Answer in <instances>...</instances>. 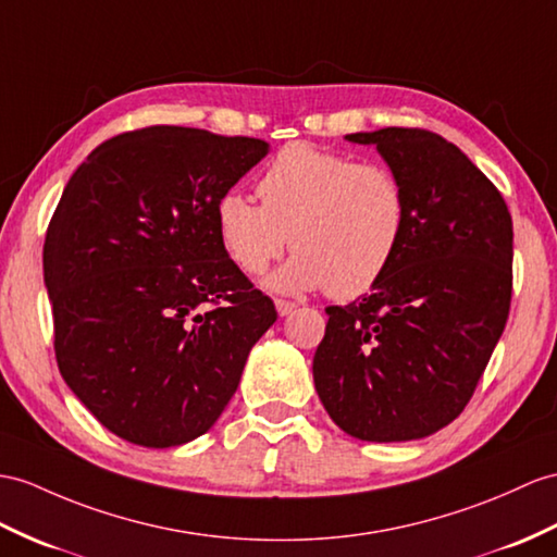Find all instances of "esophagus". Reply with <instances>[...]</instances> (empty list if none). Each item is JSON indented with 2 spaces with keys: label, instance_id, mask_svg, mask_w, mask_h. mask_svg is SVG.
<instances>
[{
  "label": "esophagus",
  "instance_id": "obj_1",
  "mask_svg": "<svg viewBox=\"0 0 557 557\" xmlns=\"http://www.w3.org/2000/svg\"><path fill=\"white\" fill-rule=\"evenodd\" d=\"M276 305V311H278V317H288V314H293L295 311V302H288V300H276L274 302Z\"/></svg>",
  "mask_w": 557,
  "mask_h": 557
}]
</instances>
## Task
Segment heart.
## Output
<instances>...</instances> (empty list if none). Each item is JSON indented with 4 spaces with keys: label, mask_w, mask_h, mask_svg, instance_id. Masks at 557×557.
<instances>
[{
    "label": "heart",
    "mask_w": 557,
    "mask_h": 557,
    "mask_svg": "<svg viewBox=\"0 0 557 557\" xmlns=\"http://www.w3.org/2000/svg\"><path fill=\"white\" fill-rule=\"evenodd\" d=\"M260 202L228 191L216 202V234L250 276L293 246L297 252L267 286L305 293L331 286L357 297L385 276L409 224V200L397 174L373 162L309 144L281 148L260 184Z\"/></svg>",
    "instance_id": "b5f03b06"
}]
</instances>
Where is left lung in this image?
Masks as SVG:
<instances>
[{"mask_svg": "<svg viewBox=\"0 0 557 557\" xmlns=\"http://www.w3.org/2000/svg\"><path fill=\"white\" fill-rule=\"evenodd\" d=\"M345 139L375 146L397 174L409 224L369 295L325 307L311 373L349 437L423 440L466 409L506 329L512 220L496 186L440 134L385 127Z\"/></svg>", "mask_w": 557, "mask_h": 557, "instance_id": "8db88e82", "label": "left lung"}]
</instances>
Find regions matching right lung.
<instances>
[{
    "label": "right lung",
    "mask_w": 557,
    "mask_h": 557,
    "mask_svg": "<svg viewBox=\"0 0 557 557\" xmlns=\"http://www.w3.org/2000/svg\"><path fill=\"white\" fill-rule=\"evenodd\" d=\"M267 153L262 139L160 125L103 141L65 184L45 240L53 349L120 440L206 435L274 325L216 234V202Z\"/></svg>",
    "instance_id": "add662e5"
}]
</instances>
